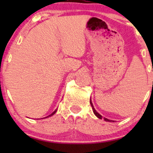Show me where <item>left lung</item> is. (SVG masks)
I'll use <instances>...</instances> for the list:
<instances>
[{"label": "left lung", "instance_id": "left-lung-1", "mask_svg": "<svg viewBox=\"0 0 153 153\" xmlns=\"http://www.w3.org/2000/svg\"><path fill=\"white\" fill-rule=\"evenodd\" d=\"M90 103H91V106H92V109H93V111H94V114L96 116V117H98V118H99V119H102V116H101V114H99V113H98L97 111H96V109H95L94 108V105H93V103H92V102H91V99H90ZM104 119V120L106 121V122H114V121H112V120H110V119H106V118H103Z\"/></svg>", "mask_w": 153, "mask_h": 153}]
</instances>
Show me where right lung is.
<instances>
[{
  "label": "right lung",
  "instance_id": "right-lung-1",
  "mask_svg": "<svg viewBox=\"0 0 153 153\" xmlns=\"http://www.w3.org/2000/svg\"><path fill=\"white\" fill-rule=\"evenodd\" d=\"M56 111H57V109H56L55 111H53V112H52V114H50V115H49V116H48V117H51V116L54 115V114H55V113H56ZM47 117H45V118H47Z\"/></svg>",
  "mask_w": 153,
  "mask_h": 153
}]
</instances>
